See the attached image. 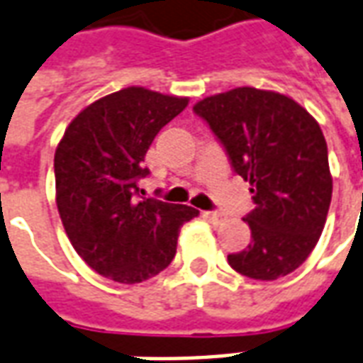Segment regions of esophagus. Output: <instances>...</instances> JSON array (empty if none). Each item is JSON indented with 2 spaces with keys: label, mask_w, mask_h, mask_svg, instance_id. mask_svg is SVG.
Returning a JSON list of instances; mask_svg holds the SVG:
<instances>
[{
  "label": "esophagus",
  "mask_w": 363,
  "mask_h": 363,
  "mask_svg": "<svg viewBox=\"0 0 363 363\" xmlns=\"http://www.w3.org/2000/svg\"><path fill=\"white\" fill-rule=\"evenodd\" d=\"M203 217L213 223V225H219V223L225 221V213L223 211H203Z\"/></svg>",
  "instance_id": "34e87169"
}]
</instances>
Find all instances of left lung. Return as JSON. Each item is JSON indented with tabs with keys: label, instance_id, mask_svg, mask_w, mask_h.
Wrapping results in <instances>:
<instances>
[{
	"label": "left lung",
	"instance_id": "8db88e82",
	"mask_svg": "<svg viewBox=\"0 0 363 363\" xmlns=\"http://www.w3.org/2000/svg\"><path fill=\"white\" fill-rule=\"evenodd\" d=\"M221 142L236 174L250 182L252 242L229 254L240 275L275 281L315 248L331 206L327 142L304 107L271 90L235 88L194 106Z\"/></svg>",
	"mask_w": 363,
	"mask_h": 363
}]
</instances>
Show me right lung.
I'll use <instances>...</instances> for the list:
<instances>
[{"instance_id": "obj_1", "label": "right lung", "mask_w": 363, "mask_h": 363, "mask_svg": "<svg viewBox=\"0 0 363 363\" xmlns=\"http://www.w3.org/2000/svg\"><path fill=\"white\" fill-rule=\"evenodd\" d=\"M189 106L123 88L82 109L55 150V202L65 233L86 264L123 284L155 277L173 262L179 230L198 209L144 198V157L161 128Z\"/></svg>"}]
</instances>
